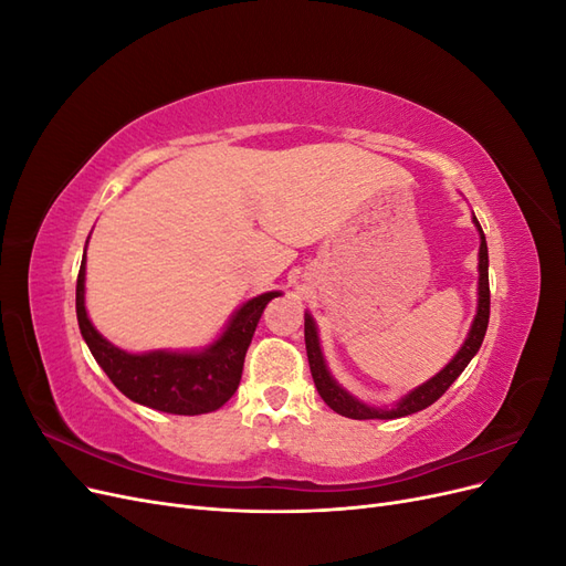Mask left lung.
Returning a JSON list of instances; mask_svg holds the SVG:
<instances>
[{"instance_id": "obj_1", "label": "left lung", "mask_w": 566, "mask_h": 566, "mask_svg": "<svg viewBox=\"0 0 566 566\" xmlns=\"http://www.w3.org/2000/svg\"><path fill=\"white\" fill-rule=\"evenodd\" d=\"M472 221L479 231V283H476V314L470 325V333H468L465 342H462V347L455 352V356L434 375V378H430L427 382L418 385L416 389L403 394V397L394 406H370L361 399H356L352 391H347L333 378L328 370V364H325V358H323L316 321L310 312H304V342H306V356H310L312 378L321 394V399L328 403L335 413L352 418V420H394V418L418 413V410L432 406L441 397V394L458 380V375L468 368L472 356L479 352V347H482V342H484V335L489 328V304H491L486 238H484L482 227H479L474 212H472Z\"/></svg>"}]
</instances>
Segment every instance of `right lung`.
Wrapping results in <instances>:
<instances>
[{
    "label": "right lung",
    "mask_w": 566,
    "mask_h": 566,
    "mask_svg": "<svg viewBox=\"0 0 566 566\" xmlns=\"http://www.w3.org/2000/svg\"><path fill=\"white\" fill-rule=\"evenodd\" d=\"M87 279V248L77 273L75 310L80 333L96 364L127 399L175 416H200L224 406L241 385L245 352L252 342L266 304L279 297V290L262 293L238 306L221 335L202 349H156L132 354L115 347L90 321L84 306Z\"/></svg>",
    "instance_id": "obj_1"
}]
</instances>
